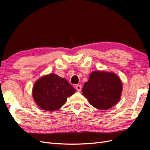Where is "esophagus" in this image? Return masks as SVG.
Masks as SVG:
<instances>
[{
    "label": "esophagus",
    "mask_w": 150,
    "mask_h": 150,
    "mask_svg": "<svg viewBox=\"0 0 150 150\" xmlns=\"http://www.w3.org/2000/svg\"><path fill=\"white\" fill-rule=\"evenodd\" d=\"M76 90L78 91H81V85H79V84H78V85H76Z\"/></svg>",
    "instance_id": "esophagus-1"
}]
</instances>
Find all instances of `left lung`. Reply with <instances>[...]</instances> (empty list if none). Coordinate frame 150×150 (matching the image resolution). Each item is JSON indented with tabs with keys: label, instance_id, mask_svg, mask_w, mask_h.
<instances>
[{
	"label": "left lung",
	"instance_id": "8db88e82",
	"mask_svg": "<svg viewBox=\"0 0 150 150\" xmlns=\"http://www.w3.org/2000/svg\"><path fill=\"white\" fill-rule=\"evenodd\" d=\"M122 88L121 81L116 74L94 71L84 83L82 93L93 106L105 110L119 102Z\"/></svg>",
	"mask_w": 150,
	"mask_h": 150
}]
</instances>
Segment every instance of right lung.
I'll list each match as a JSON object with an SVG mask.
<instances>
[{
	"label": "right lung",
	"mask_w": 150,
	"mask_h": 150,
	"mask_svg": "<svg viewBox=\"0 0 150 150\" xmlns=\"http://www.w3.org/2000/svg\"><path fill=\"white\" fill-rule=\"evenodd\" d=\"M75 91V89L66 79L54 74H50L35 83L33 96L40 108L53 111L61 108L66 103L67 98Z\"/></svg>",
	"instance_id": "right-lung-1"
}]
</instances>
